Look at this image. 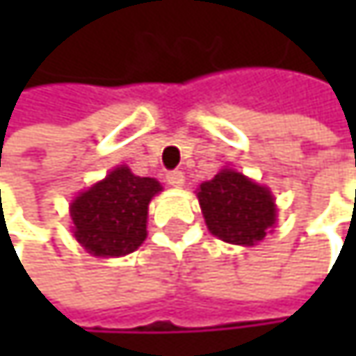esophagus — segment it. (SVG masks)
<instances>
[{"instance_id":"esophagus-1","label":"esophagus","mask_w":356,"mask_h":356,"mask_svg":"<svg viewBox=\"0 0 356 356\" xmlns=\"http://www.w3.org/2000/svg\"><path fill=\"white\" fill-rule=\"evenodd\" d=\"M167 181H169V185H173V187H181L183 181H185V175H183L181 171H169V173H167Z\"/></svg>"}]
</instances>
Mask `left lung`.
<instances>
[{
	"mask_svg": "<svg viewBox=\"0 0 356 356\" xmlns=\"http://www.w3.org/2000/svg\"><path fill=\"white\" fill-rule=\"evenodd\" d=\"M197 200L210 233L227 243L253 245L276 220L272 193L231 169L202 183Z\"/></svg>",
	"mask_w": 356,
	"mask_h": 356,
	"instance_id": "1",
	"label": "left lung"
}]
</instances>
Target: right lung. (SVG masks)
I'll use <instances>...</instances> for the list:
<instances>
[{
    "label": "right lung",
    "mask_w": 356,
    "mask_h": 356,
    "mask_svg": "<svg viewBox=\"0 0 356 356\" xmlns=\"http://www.w3.org/2000/svg\"><path fill=\"white\" fill-rule=\"evenodd\" d=\"M163 187L156 179L138 177L117 167L72 204L74 235L95 255L119 257L146 239L148 204Z\"/></svg>",
    "instance_id": "right-lung-1"
}]
</instances>
